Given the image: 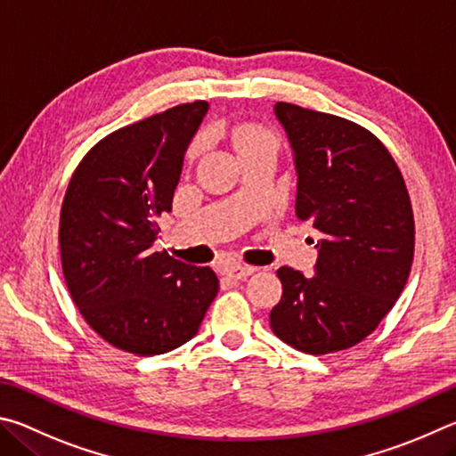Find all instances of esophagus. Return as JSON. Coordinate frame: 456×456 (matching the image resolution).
I'll use <instances>...</instances> for the list:
<instances>
[{
  "instance_id": "obj_1",
  "label": "esophagus",
  "mask_w": 456,
  "mask_h": 456,
  "mask_svg": "<svg viewBox=\"0 0 456 456\" xmlns=\"http://www.w3.org/2000/svg\"><path fill=\"white\" fill-rule=\"evenodd\" d=\"M254 273H256V268L246 266V265H230L224 268V274H226L228 278H232V281H242V278L250 276Z\"/></svg>"
}]
</instances>
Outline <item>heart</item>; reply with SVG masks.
Listing matches in <instances>:
<instances>
[{"instance_id":"b5f03b06","label":"heart","mask_w":456,"mask_h":456,"mask_svg":"<svg viewBox=\"0 0 456 456\" xmlns=\"http://www.w3.org/2000/svg\"><path fill=\"white\" fill-rule=\"evenodd\" d=\"M234 135H236V143L238 148H240V151L244 154L246 150H250L254 146H260V143H276V138L274 134L268 130V127L265 126H256V124H242L238 126L234 130ZM198 150V143L194 148H191L190 154H194V151Z\"/></svg>"}]
</instances>
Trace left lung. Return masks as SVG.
<instances>
[{
	"label": "left lung",
	"instance_id": "1",
	"mask_svg": "<svg viewBox=\"0 0 456 456\" xmlns=\"http://www.w3.org/2000/svg\"><path fill=\"white\" fill-rule=\"evenodd\" d=\"M274 111L294 150L297 214L322 238L316 276L278 268L270 326L300 353H338L377 329L409 281L411 196L385 143L361 124L289 102Z\"/></svg>",
	"mask_w": 456,
	"mask_h": 456
}]
</instances>
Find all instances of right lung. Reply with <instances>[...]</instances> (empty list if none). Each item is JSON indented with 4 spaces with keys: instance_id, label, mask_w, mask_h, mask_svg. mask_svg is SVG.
Segmentation results:
<instances>
[{
    "instance_id": "obj_1",
    "label": "right lung",
    "mask_w": 456,
    "mask_h": 456,
    "mask_svg": "<svg viewBox=\"0 0 456 456\" xmlns=\"http://www.w3.org/2000/svg\"><path fill=\"white\" fill-rule=\"evenodd\" d=\"M206 111L204 100L180 103L108 134L82 158L63 196L60 254L69 297L90 329L124 353L178 348L218 294L210 266L151 248Z\"/></svg>"
}]
</instances>
